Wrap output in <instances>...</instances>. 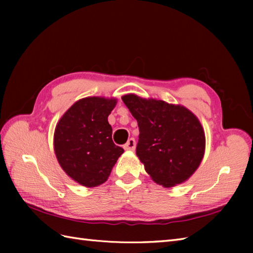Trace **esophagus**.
I'll return each mask as SVG.
<instances>
[{"label": "esophagus", "mask_w": 253, "mask_h": 253, "mask_svg": "<svg viewBox=\"0 0 253 253\" xmlns=\"http://www.w3.org/2000/svg\"><path fill=\"white\" fill-rule=\"evenodd\" d=\"M136 148V140L133 138H129L128 139V141L124 144V149L128 150V151H133Z\"/></svg>", "instance_id": "esophagus-1"}]
</instances>
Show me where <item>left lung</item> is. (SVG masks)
Here are the masks:
<instances>
[{"instance_id": "left-lung-1", "label": "left lung", "mask_w": 253, "mask_h": 253, "mask_svg": "<svg viewBox=\"0 0 253 253\" xmlns=\"http://www.w3.org/2000/svg\"><path fill=\"white\" fill-rule=\"evenodd\" d=\"M123 102L136 118L137 157L159 185L173 187L185 181L200 165L206 137L198 118L186 107L161 100L127 94Z\"/></svg>"}]
</instances>
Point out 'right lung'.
I'll return each mask as SVG.
<instances>
[{"label":"right lung","instance_id":"1","mask_svg":"<svg viewBox=\"0 0 253 253\" xmlns=\"http://www.w3.org/2000/svg\"><path fill=\"white\" fill-rule=\"evenodd\" d=\"M115 99L84 98L62 116L54 132V151L64 171L85 187H95L109 178L124 152L112 139L107 117Z\"/></svg>","mask_w":253,"mask_h":253}]
</instances>
